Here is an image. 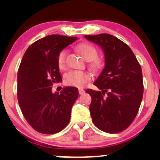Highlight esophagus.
Returning <instances> with one entry per match:
<instances>
[{
    "label": "esophagus",
    "instance_id": "obj_1",
    "mask_svg": "<svg viewBox=\"0 0 160 160\" xmlns=\"http://www.w3.org/2000/svg\"><path fill=\"white\" fill-rule=\"evenodd\" d=\"M78 92H79L80 95H83V94L85 93V91L83 89H78Z\"/></svg>",
    "mask_w": 160,
    "mask_h": 160
}]
</instances>
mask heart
<instances>
[{
	"label": "heart",
	"instance_id": "obj_1",
	"mask_svg": "<svg viewBox=\"0 0 160 160\" xmlns=\"http://www.w3.org/2000/svg\"><path fill=\"white\" fill-rule=\"evenodd\" d=\"M76 50L82 58L87 61H91V65L92 68H98L99 66V62L97 59L98 57L97 50L93 46L89 43H81L76 47ZM67 55L66 50H62L58 54V62L60 68H65V58ZM90 74L84 71H71L65 75V83L68 86L76 87L81 88L83 87L87 82L90 80Z\"/></svg>",
	"mask_w": 160,
	"mask_h": 160
}]
</instances>
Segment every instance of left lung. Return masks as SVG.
Returning <instances> with one entry per match:
<instances>
[{"mask_svg": "<svg viewBox=\"0 0 160 160\" xmlns=\"http://www.w3.org/2000/svg\"><path fill=\"white\" fill-rule=\"evenodd\" d=\"M104 52L105 66L93 83L100 90L87 89L92 122L100 130L118 133L128 128L138 112L143 95L141 65L132 49L107 33L84 36Z\"/></svg>", "mask_w": 160, "mask_h": 160, "instance_id": "obj_1", "label": "left lung"}]
</instances>
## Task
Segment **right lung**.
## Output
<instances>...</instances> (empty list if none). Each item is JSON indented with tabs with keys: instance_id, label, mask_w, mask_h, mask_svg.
<instances>
[{
	"instance_id": "1",
	"label": "right lung",
	"mask_w": 160,
	"mask_h": 160,
	"mask_svg": "<svg viewBox=\"0 0 160 160\" xmlns=\"http://www.w3.org/2000/svg\"><path fill=\"white\" fill-rule=\"evenodd\" d=\"M76 40V37L50 35L32 43L24 54L17 73V98L24 117L38 132L58 133L71 119L78 89L65 87L60 93H54L52 86L62 82L59 53Z\"/></svg>"
}]
</instances>
